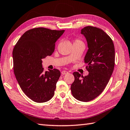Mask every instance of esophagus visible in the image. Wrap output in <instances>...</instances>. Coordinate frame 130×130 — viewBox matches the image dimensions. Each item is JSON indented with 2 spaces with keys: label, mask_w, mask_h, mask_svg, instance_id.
Returning a JSON list of instances; mask_svg holds the SVG:
<instances>
[{
  "label": "esophagus",
  "mask_w": 130,
  "mask_h": 130,
  "mask_svg": "<svg viewBox=\"0 0 130 130\" xmlns=\"http://www.w3.org/2000/svg\"><path fill=\"white\" fill-rule=\"evenodd\" d=\"M68 73V72L67 71H65V70H63V71L61 72V74H62V75H65V74H67Z\"/></svg>",
  "instance_id": "1"
}]
</instances>
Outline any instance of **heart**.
<instances>
[{
    "mask_svg": "<svg viewBox=\"0 0 130 130\" xmlns=\"http://www.w3.org/2000/svg\"><path fill=\"white\" fill-rule=\"evenodd\" d=\"M76 43H83L81 40H76L74 42V44H76Z\"/></svg>",
    "mask_w": 130,
    "mask_h": 130,
    "instance_id": "obj_1",
    "label": "heart"
}]
</instances>
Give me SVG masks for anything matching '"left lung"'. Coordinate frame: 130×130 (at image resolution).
<instances>
[{"label": "left lung", "instance_id": "8db88e82", "mask_svg": "<svg viewBox=\"0 0 130 130\" xmlns=\"http://www.w3.org/2000/svg\"><path fill=\"white\" fill-rule=\"evenodd\" d=\"M81 34L88 44L84 62L89 73L83 77L73 73L74 81L70 89L76 100L89 102L100 95L109 81L114 68L115 49L111 39L102 29L88 26Z\"/></svg>", "mask_w": 130, "mask_h": 130}]
</instances>
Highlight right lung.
<instances>
[{"mask_svg":"<svg viewBox=\"0 0 130 130\" xmlns=\"http://www.w3.org/2000/svg\"><path fill=\"white\" fill-rule=\"evenodd\" d=\"M65 30L36 28L25 32L14 47L13 72L23 91L37 103L50 100L61 75L58 69L44 72L42 60L55 51V43Z\"/></svg>","mask_w":130,"mask_h":130,"instance_id":"add662e5","label":"right lung"}]
</instances>
